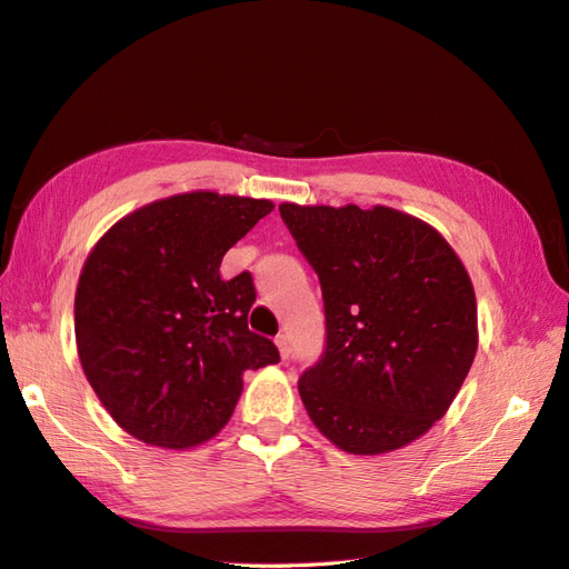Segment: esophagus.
Returning a JSON list of instances; mask_svg holds the SVG:
<instances>
[{
  "mask_svg": "<svg viewBox=\"0 0 569 569\" xmlns=\"http://www.w3.org/2000/svg\"><path fill=\"white\" fill-rule=\"evenodd\" d=\"M276 346H279L281 358L288 360V356H290V339L286 337V333H279V337H276Z\"/></svg>",
  "mask_w": 569,
  "mask_h": 569,
  "instance_id": "34e87169",
  "label": "esophagus"
}]
</instances>
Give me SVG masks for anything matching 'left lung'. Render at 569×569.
<instances>
[{
	"label": "left lung",
	"mask_w": 569,
	"mask_h": 569,
	"mask_svg": "<svg viewBox=\"0 0 569 569\" xmlns=\"http://www.w3.org/2000/svg\"><path fill=\"white\" fill-rule=\"evenodd\" d=\"M281 218L325 296L327 351L298 389L348 455L411 445L440 420L478 351L471 276L440 230L391 207H300Z\"/></svg>",
	"instance_id": "left-lung-1"
}]
</instances>
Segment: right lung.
<instances>
[{"label":"right lung","mask_w":569,"mask_h":569,"mask_svg":"<svg viewBox=\"0 0 569 569\" xmlns=\"http://www.w3.org/2000/svg\"><path fill=\"white\" fill-rule=\"evenodd\" d=\"M273 201L211 189L156 199L110 226L83 261L74 296L86 380L124 432L192 449L228 423L242 375L279 362L247 329L250 273L221 279L223 254Z\"/></svg>","instance_id":"1"}]
</instances>
